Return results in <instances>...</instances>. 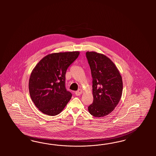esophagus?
<instances>
[{
	"mask_svg": "<svg viewBox=\"0 0 156 156\" xmlns=\"http://www.w3.org/2000/svg\"><path fill=\"white\" fill-rule=\"evenodd\" d=\"M82 90H81V89H79V90H77L76 91L75 94H76V96H78V95H80L82 94Z\"/></svg>",
	"mask_w": 156,
	"mask_h": 156,
	"instance_id": "34e87169",
	"label": "esophagus"
}]
</instances>
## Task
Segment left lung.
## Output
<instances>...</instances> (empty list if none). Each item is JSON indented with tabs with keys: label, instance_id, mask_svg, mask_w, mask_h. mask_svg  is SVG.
Wrapping results in <instances>:
<instances>
[{
	"label": "left lung",
	"instance_id": "1",
	"mask_svg": "<svg viewBox=\"0 0 156 156\" xmlns=\"http://www.w3.org/2000/svg\"><path fill=\"white\" fill-rule=\"evenodd\" d=\"M93 78V102L88 107L90 114L103 117L113 112L122 96V76L108 57L94 51L86 53Z\"/></svg>",
	"mask_w": 156,
	"mask_h": 156
}]
</instances>
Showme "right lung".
Segmentation results:
<instances>
[{"instance_id": "add662e5", "label": "right lung", "mask_w": 156, "mask_h": 156, "mask_svg": "<svg viewBox=\"0 0 156 156\" xmlns=\"http://www.w3.org/2000/svg\"><path fill=\"white\" fill-rule=\"evenodd\" d=\"M79 55V51L52 53L34 67L29 80V93L34 104L43 113L56 115L71 99L72 94L65 87V75Z\"/></svg>"}]
</instances>
